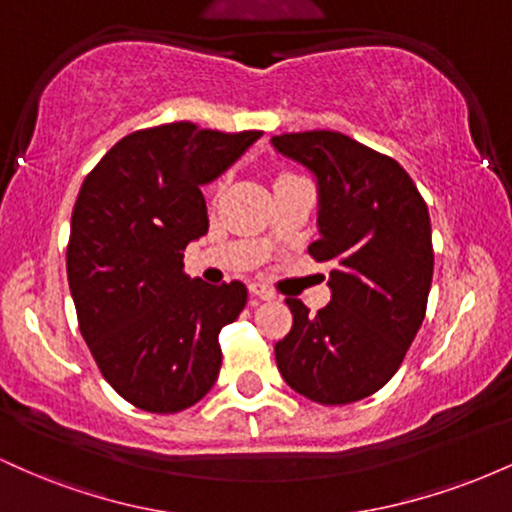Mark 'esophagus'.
Masks as SVG:
<instances>
[{
	"instance_id": "obj_1",
	"label": "esophagus",
	"mask_w": 512,
	"mask_h": 512,
	"mask_svg": "<svg viewBox=\"0 0 512 512\" xmlns=\"http://www.w3.org/2000/svg\"><path fill=\"white\" fill-rule=\"evenodd\" d=\"M250 293L257 298V301H274L276 293L262 284H250Z\"/></svg>"
}]
</instances>
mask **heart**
Masks as SVG:
<instances>
[{"instance_id":"obj_1","label":"heart","mask_w":512,"mask_h":512,"mask_svg":"<svg viewBox=\"0 0 512 512\" xmlns=\"http://www.w3.org/2000/svg\"><path fill=\"white\" fill-rule=\"evenodd\" d=\"M281 178H291V173H284V175H279V180H281Z\"/></svg>"}]
</instances>
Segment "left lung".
Wrapping results in <instances>:
<instances>
[{
    "label": "left lung",
    "instance_id": "1",
    "mask_svg": "<svg viewBox=\"0 0 512 512\" xmlns=\"http://www.w3.org/2000/svg\"><path fill=\"white\" fill-rule=\"evenodd\" d=\"M317 180L320 238L308 252L330 267L332 301L315 315L289 298L291 332L276 342L289 387L317 404L378 392L414 342L433 279L431 219L395 158L330 129L272 137Z\"/></svg>",
    "mask_w": 512,
    "mask_h": 512
}]
</instances>
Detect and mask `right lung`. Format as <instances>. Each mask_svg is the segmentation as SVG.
Wrapping results in <instances>:
<instances>
[{
	"instance_id": "add662e5",
	"label": "right lung",
	"mask_w": 512,
	"mask_h": 512,
	"mask_svg": "<svg viewBox=\"0 0 512 512\" xmlns=\"http://www.w3.org/2000/svg\"><path fill=\"white\" fill-rule=\"evenodd\" d=\"M260 134L192 122L139 129L81 185L67 245L69 291L103 378L134 407L175 414L219 378V332L245 308L248 289L190 279L182 250L209 231L202 185Z\"/></svg>"
}]
</instances>
